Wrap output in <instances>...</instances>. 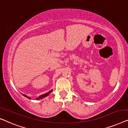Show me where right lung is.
Here are the masks:
<instances>
[{"mask_svg": "<svg viewBox=\"0 0 128 128\" xmlns=\"http://www.w3.org/2000/svg\"><path fill=\"white\" fill-rule=\"evenodd\" d=\"M52 90H50L49 92H47L46 93H44V94L40 95V96H39V97H38V98H36V100H39V99H42V98H45V97L48 96V95L50 93L52 92ZM22 95H23V96H24L26 97V98H29V99H31V98H30V97H28V96H26V94H22Z\"/></svg>", "mask_w": 128, "mask_h": 128, "instance_id": "1", "label": "right lung"}]
</instances>
